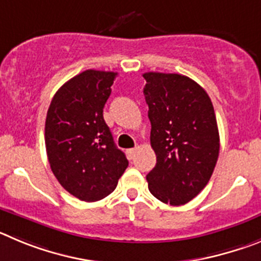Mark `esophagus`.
<instances>
[{"instance_id":"obj_1","label":"esophagus","mask_w":261,"mask_h":261,"mask_svg":"<svg viewBox=\"0 0 261 261\" xmlns=\"http://www.w3.org/2000/svg\"><path fill=\"white\" fill-rule=\"evenodd\" d=\"M136 151H138V148H130V149H127V156H128V159H133V157L135 156Z\"/></svg>"}]
</instances>
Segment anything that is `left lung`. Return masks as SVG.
I'll return each instance as SVG.
<instances>
[{
  "mask_svg": "<svg viewBox=\"0 0 261 261\" xmlns=\"http://www.w3.org/2000/svg\"><path fill=\"white\" fill-rule=\"evenodd\" d=\"M144 97L156 166L147 174L154 198L182 205L196 196L215 170L220 135L208 93L180 74L145 72Z\"/></svg>",
  "mask_w": 261,
  "mask_h": 261,
  "instance_id": "1",
  "label": "left lung"
}]
</instances>
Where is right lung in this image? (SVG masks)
<instances>
[{
  "label": "right lung",
  "instance_id": "1",
  "mask_svg": "<svg viewBox=\"0 0 261 261\" xmlns=\"http://www.w3.org/2000/svg\"><path fill=\"white\" fill-rule=\"evenodd\" d=\"M116 75L81 72L56 92L46 114L45 147L51 171L67 192L88 203L112 194L128 166L102 116Z\"/></svg>",
  "mask_w": 261,
  "mask_h": 261
}]
</instances>
